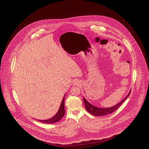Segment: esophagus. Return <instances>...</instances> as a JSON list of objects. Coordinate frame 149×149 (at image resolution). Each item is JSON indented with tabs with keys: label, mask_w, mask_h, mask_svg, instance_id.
Masks as SVG:
<instances>
[{
	"label": "esophagus",
	"mask_w": 149,
	"mask_h": 149,
	"mask_svg": "<svg viewBox=\"0 0 149 149\" xmlns=\"http://www.w3.org/2000/svg\"><path fill=\"white\" fill-rule=\"evenodd\" d=\"M75 85H79V84L78 83V81H75Z\"/></svg>",
	"instance_id": "esophagus-1"
}]
</instances>
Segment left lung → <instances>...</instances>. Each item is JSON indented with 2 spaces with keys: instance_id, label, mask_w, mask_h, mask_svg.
<instances>
[{
  "instance_id": "1",
  "label": "left lung",
  "mask_w": 149,
  "mask_h": 149,
  "mask_svg": "<svg viewBox=\"0 0 149 149\" xmlns=\"http://www.w3.org/2000/svg\"><path fill=\"white\" fill-rule=\"evenodd\" d=\"M130 93H131V91L128 94V95H127L121 101H120L117 105L113 106V107H110V108H105V109L98 108L95 107L94 105H93L90 102H88L86 99H85L84 97L83 98V100L85 104V107H86V109L88 113H90V114L95 116H103L111 114L114 111H115L117 109H118V108L120 107L121 105L123 103V102L127 98V97L130 95Z\"/></svg>"
}]
</instances>
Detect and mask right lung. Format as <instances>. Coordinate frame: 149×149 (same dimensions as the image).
I'll return each mask as SVG.
<instances>
[{
    "instance_id": "obj_1",
    "label": "right lung",
    "mask_w": 149,
    "mask_h": 149,
    "mask_svg": "<svg viewBox=\"0 0 149 149\" xmlns=\"http://www.w3.org/2000/svg\"><path fill=\"white\" fill-rule=\"evenodd\" d=\"M64 101H65V95L63 97L62 102L61 104L59 109L58 110V111L57 112V113L52 118L48 119V120H38V121H40L42 123H47V124H52V123H54L56 122L59 121L60 120H61V118L63 117V116L65 115V107H64Z\"/></svg>"
}]
</instances>
